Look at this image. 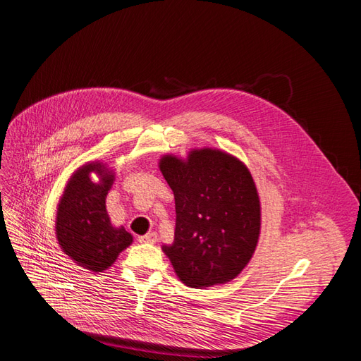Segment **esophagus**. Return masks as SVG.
I'll list each match as a JSON object with an SVG mask.
<instances>
[{"label":"esophagus","instance_id":"obj_1","mask_svg":"<svg viewBox=\"0 0 361 361\" xmlns=\"http://www.w3.org/2000/svg\"><path fill=\"white\" fill-rule=\"evenodd\" d=\"M137 240L141 241V243H156L159 240V237H157L156 232H148V234L141 235Z\"/></svg>","mask_w":361,"mask_h":361}]
</instances>
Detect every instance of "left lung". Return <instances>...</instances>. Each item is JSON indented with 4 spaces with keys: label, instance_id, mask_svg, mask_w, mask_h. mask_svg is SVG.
Here are the masks:
<instances>
[{
    "label": "left lung",
    "instance_id": "left-lung-1",
    "mask_svg": "<svg viewBox=\"0 0 361 361\" xmlns=\"http://www.w3.org/2000/svg\"><path fill=\"white\" fill-rule=\"evenodd\" d=\"M159 168L176 197V235L164 246L180 281L190 288L231 282L257 249L261 204L247 166L213 148L188 159L164 156Z\"/></svg>",
    "mask_w": 361,
    "mask_h": 361
}]
</instances>
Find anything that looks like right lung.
<instances>
[{
  "label": "right lung",
  "mask_w": 361,
  "mask_h": 361,
  "mask_svg": "<svg viewBox=\"0 0 361 361\" xmlns=\"http://www.w3.org/2000/svg\"><path fill=\"white\" fill-rule=\"evenodd\" d=\"M92 171L98 173L97 183L89 178ZM114 180V172L100 161L80 166L68 180L56 208L58 244L78 265L94 273L109 269L133 241L123 226H112L106 212V195Z\"/></svg>",
  "instance_id": "1"
}]
</instances>
